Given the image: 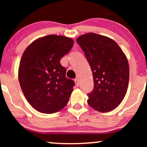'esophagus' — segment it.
Returning a JSON list of instances; mask_svg holds the SVG:
<instances>
[{
    "instance_id": "1",
    "label": "esophagus",
    "mask_w": 147,
    "mask_h": 147,
    "mask_svg": "<svg viewBox=\"0 0 147 147\" xmlns=\"http://www.w3.org/2000/svg\"><path fill=\"white\" fill-rule=\"evenodd\" d=\"M74 82H75V84H76V86H79V85H80V82H79V80L76 79L75 80H74Z\"/></svg>"
}]
</instances>
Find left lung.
<instances>
[{
    "label": "left lung",
    "instance_id": "8db88e82",
    "mask_svg": "<svg viewBox=\"0 0 147 147\" xmlns=\"http://www.w3.org/2000/svg\"><path fill=\"white\" fill-rule=\"evenodd\" d=\"M91 67L94 88L88 104L96 111L110 112L119 106L127 92L129 65L127 57L113 39L88 33L77 38Z\"/></svg>",
    "mask_w": 147,
    "mask_h": 147
}]
</instances>
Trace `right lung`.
I'll use <instances>...</instances> for the list:
<instances>
[{
  "label": "right lung",
  "mask_w": 147,
  "mask_h": 147,
  "mask_svg": "<svg viewBox=\"0 0 147 147\" xmlns=\"http://www.w3.org/2000/svg\"><path fill=\"white\" fill-rule=\"evenodd\" d=\"M74 45L65 36L50 35L35 39L23 52L18 77L31 106L44 114L60 111L66 106L75 83L65 77L60 60Z\"/></svg>",
  "instance_id": "add662e5"
}]
</instances>
